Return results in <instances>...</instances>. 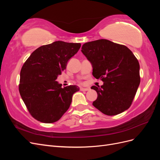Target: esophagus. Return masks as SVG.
I'll use <instances>...</instances> for the list:
<instances>
[{
  "instance_id": "1",
  "label": "esophagus",
  "mask_w": 160,
  "mask_h": 160,
  "mask_svg": "<svg viewBox=\"0 0 160 160\" xmlns=\"http://www.w3.org/2000/svg\"><path fill=\"white\" fill-rule=\"evenodd\" d=\"M90 89L89 88H81L80 90L82 91H89Z\"/></svg>"
}]
</instances>
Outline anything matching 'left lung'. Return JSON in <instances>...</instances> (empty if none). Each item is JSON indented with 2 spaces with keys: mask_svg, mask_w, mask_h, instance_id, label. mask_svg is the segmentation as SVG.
<instances>
[{
  "mask_svg": "<svg viewBox=\"0 0 160 160\" xmlns=\"http://www.w3.org/2000/svg\"><path fill=\"white\" fill-rule=\"evenodd\" d=\"M81 52L91 62L93 75L103 85L91 89L98 93L93 105L107 115L129 108L140 83L139 64L130 49L106 39L86 42Z\"/></svg>",
  "mask_w": 160,
  "mask_h": 160,
  "instance_id": "1",
  "label": "left lung"
}]
</instances>
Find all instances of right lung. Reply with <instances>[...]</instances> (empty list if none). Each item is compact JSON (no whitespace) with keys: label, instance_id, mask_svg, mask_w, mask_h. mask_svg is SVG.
I'll return each mask as SVG.
<instances>
[{"label":"right lung","instance_id":"1","mask_svg":"<svg viewBox=\"0 0 160 160\" xmlns=\"http://www.w3.org/2000/svg\"><path fill=\"white\" fill-rule=\"evenodd\" d=\"M80 47L81 43L55 41L38 47L23 64L19 93L28 112L38 122H57L69 108L72 95L79 91L76 85L62 88L57 79Z\"/></svg>","mask_w":160,"mask_h":160}]
</instances>
